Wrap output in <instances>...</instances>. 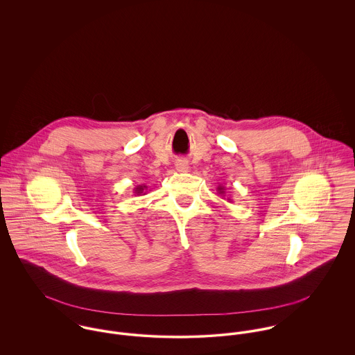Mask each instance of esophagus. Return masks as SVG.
<instances>
[{"label":"esophagus","mask_w":355,"mask_h":355,"mask_svg":"<svg viewBox=\"0 0 355 355\" xmlns=\"http://www.w3.org/2000/svg\"><path fill=\"white\" fill-rule=\"evenodd\" d=\"M175 169H176L178 172H187V171H189V164H187V161H184V159H178L176 164H175Z\"/></svg>","instance_id":"obj_1"}]
</instances>
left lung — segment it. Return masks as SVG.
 I'll list each match as a JSON object with an SVG mask.
<instances>
[{
  "label": "left lung",
  "instance_id": "1",
  "mask_svg": "<svg viewBox=\"0 0 355 355\" xmlns=\"http://www.w3.org/2000/svg\"><path fill=\"white\" fill-rule=\"evenodd\" d=\"M217 193L223 197V196L225 194V187H224V186H217ZM228 201L231 202V200H230V198H228Z\"/></svg>",
  "mask_w": 355,
  "mask_h": 355
}]
</instances>
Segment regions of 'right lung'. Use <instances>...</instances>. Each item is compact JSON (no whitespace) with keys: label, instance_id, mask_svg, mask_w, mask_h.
Here are the masks:
<instances>
[{"label":"right lung","instance_id":"obj_1","mask_svg":"<svg viewBox=\"0 0 355 355\" xmlns=\"http://www.w3.org/2000/svg\"><path fill=\"white\" fill-rule=\"evenodd\" d=\"M146 190H148V186H145V184H142V186H137L135 189H134V196H145L146 194Z\"/></svg>","mask_w":355,"mask_h":355}]
</instances>
